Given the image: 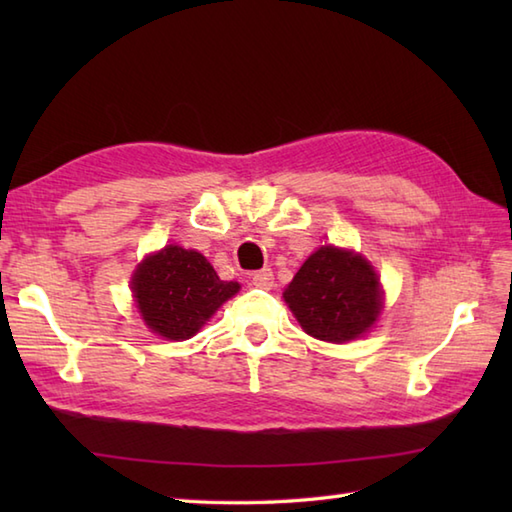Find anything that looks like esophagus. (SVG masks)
Returning <instances> with one entry per match:
<instances>
[{"mask_svg": "<svg viewBox=\"0 0 512 512\" xmlns=\"http://www.w3.org/2000/svg\"><path fill=\"white\" fill-rule=\"evenodd\" d=\"M250 281H253V286H257V288L270 290V288H273V284H275L273 270H270V268H262V270H257V273H253V277H250Z\"/></svg>", "mask_w": 512, "mask_h": 512, "instance_id": "esophagus-1", "label": "esophagus"}]
</instances>
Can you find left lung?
Instances as JSON below:
<instances>
[{
	"label": "left lung",
	"instance_id": "left-lung-1",
	"mask_svg": "<svg viewBox=\"0 0 512 512\" xmlns=\"http://www.w3.org/2000/svg\"><path fill=\"white\" fill-rule=\"evenodd\" d=\"M284 299L314 339L345 343L372 328L380 312L378 277L361 255L323 246L299 268Z\"/></svg>",
	"mask_w": 512,
	"mask_h": 512
}]
</instances>
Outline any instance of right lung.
Returning <instances> with one entry per match:
<instances>
[{"mask_svg": "<svg viewBox=\"0 0 512 512\" xmlns=\"http://www.w3.org/2000/svg\"><path fill=\"white\" fill-rule=\"evenodd\" d=\"M132 290L149 330L184 341L235 295L239 284L217 277L198 250L167 246L138 266Z\"/></svg>", "mask_w": 512, "mask_h": 512, "instance_id": "right-lung-1", "label": "right lung"}]
</instances>
